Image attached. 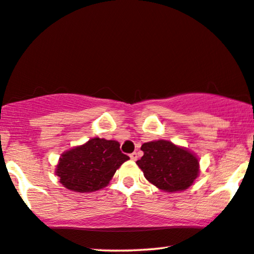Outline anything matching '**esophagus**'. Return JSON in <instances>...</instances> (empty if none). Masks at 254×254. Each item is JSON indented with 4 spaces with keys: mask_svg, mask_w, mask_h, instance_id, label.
<instances>
[{
    "mask_svg": "<svg viewBox=\"0 0 254 254\" xmlns=\"http://www.w3.org/2000/svg\"><path fill=\"white\" fill-rule=\"evenodd\" d=\"M130 158H131V160L136 161L137 159H138V154L136 153V152H133V153H131V154H130Z\"/></svg>",
    "mask_w": 254,
    "mask_h": 254,
    "instance_id": "1",
    "label": "esophagus"
}]
</instances>
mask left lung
Listing matches in <instances>:
<instances>
[{
	"label": "left lung",
	"mask_w": 254,
	"mask_h": 254,
	"mask_svg": "<svg viewBox=\"0 0 254 254\" xmlns=\"http://www.w3.org/2000/svg\"><path fill=\"white\" fill-rule=\"evenodd\" d=\"M136 164L150 184L166 192L186 190L200 174L197 155L172 141L159 139L141 145Z\"/></svg>",
	"instance_id": "8db88e82"
}]
</instances>
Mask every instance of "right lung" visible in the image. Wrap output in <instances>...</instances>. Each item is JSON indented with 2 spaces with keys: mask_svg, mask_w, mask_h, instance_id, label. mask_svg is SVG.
<instances>
[{
  "mask_svg": "<svg viewBox=\"0 0 254 254\" xmlns=\"http://www.w3.org/2000/svg\"><path fill=\"white\" fill-rule=\"evenodd\" d=\"M129 159L121 152L118 141L95 137L64 152L57 164L56 175L69 190L95 191L109 185L121 165Z\"/></svg>",
  "mask_w": 254,
  "mask_h": 254,
  "instance_id": "obj_1",
  "label": "right lung"
}]
</instances>
